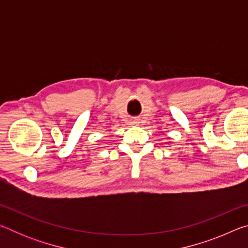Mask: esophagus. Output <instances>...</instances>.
<instances>
[{
    "label": "esophagus",
    "mask_w": 248,
    "mask_h": 248,
    "mask_svg": "<svg viewBox=\"0 0 248 248\" xmlns=\"http://www.w3.org/2000/svg\"><path fill=\"white\" fill-rule=\"evenodd\" d=\"M132 124H139V120H138V119H133V120H132Z\"/></svg>",
    "instance_id": "obj_1"
}]
</instances>
